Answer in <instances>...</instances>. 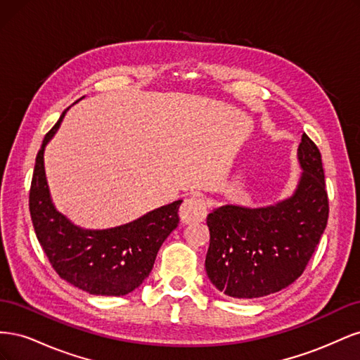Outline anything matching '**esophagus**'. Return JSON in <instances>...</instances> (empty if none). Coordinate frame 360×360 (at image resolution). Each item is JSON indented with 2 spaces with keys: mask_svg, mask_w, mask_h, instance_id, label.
I'll return each instance as SVG.
<instances>
[{
  "mask_svg": "<svg viewBox=\"0 0 360 360\" xmlns=\"http://www.w3.org/2000/svg\"><path fill=\"white\" fill-rule=\"evenodd\" d=\"M179 216H180V221L184 225L201 222L207 216V202L202 198H197V197H191L188 200H184L180 207Z\"/></svg>",
  "mask_w": 360,
  "mask_h": 360,
  "instance_id": "obj_1",
  "label": "esophagus"
}]
</instances>
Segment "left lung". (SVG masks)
<instances>
[{"label":"left lung","instance_id":"obj_1","mask_svg":"<svg viewBox=\"0 0 360 360\" xmlns=\"http://www.w3.org/2000/svg\"><path fill=\"white\" fill-rule=\"evenodd\" d=\"M297 160L303 172L291 197L258 209L226 204L207 216L205 271L226 296L255 299L288 287L320 243L329 200L320 150L307 134Z\"/></svg>","mask_w":360,"mask_h":360}]
</instances>
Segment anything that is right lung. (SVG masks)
<instances>
[{
	"mask_svg": "<svg viewBox=\"0 0 360 360\" xmlns=\"http://www.w3.org/2000/svg\"><path fill=\"white\" fill-rule=\"evenodd\" d=\"M64 111L45 135L30 189V213L37 240L60 278L96 296H124L143 284L162 243L179 225L181 200L108 230H84L52 204L43 153Z\"/></svg>",
	"mask_w": 360,
	"mask_h": 360,
	"instance_id": "obj_1",
	"label": "right lung"
}]
</instances>
